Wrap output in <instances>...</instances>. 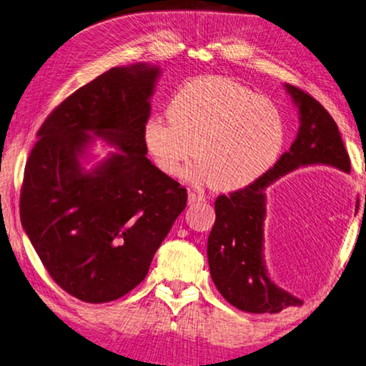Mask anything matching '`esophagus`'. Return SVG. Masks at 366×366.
Returning a JSON list of instances; mask_svg holds the SVG:
<instances>
[{
  "label": "esophagus",
  "mask_w": 366,
  "mask_h": 366,
  "mask_svg": "<svg viewBox=\"0 0 366 366\" xmlns=\"http://www.w3.org/2000/svg\"><path fill=\"white\" fill-rule=\"evenodd\" d=\"M199 202H205V196L201 194V192H196V191H189L188 194V204H199Z\"/></svg>",
  "instance_id": "34e87169"
}]
</instances>
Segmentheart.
Returning a JSON list of instances; mask_svg holds the SVG:
<instances>
[{
	"instance_id": "obj_1",
	"label": "heart",
	"mask_w": 366,
	"mask_h": 366,
	"mask_svg": "<svg viewBox=\"0 0 366 366\" xmlns=\"http://www.w3.org/2000/svg\"><path fill=\"white\" fill-rule=\"evenodd\" d=\"M277 103L224 76L186 81L169 103V118L154 114L143 143L162 174L180 177L192 154L196 175L213 188L232 191L257 180L285 143Z\"/></svg>"
}]
</instances>
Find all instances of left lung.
Instances as JSON below:
<instances>
[{"label":"left lung","instance_id":"obj_1","mask_svg":"<svg viewBox=\"0 0 366 366\" xmlns=\"http://www.w3.org/2000/svg\"><path fill=\"white\" fill-rule=\"evenodd\" d=\"M285 87L300 108L298 135L266 174L242 189L217 197V218L207 244L210 275L218 292L229 305L252 314H277L302 302L272 284L266 274L264 189L300 165L327 164L350 172L349 154L335 119L312 95L296 86Z\"/></svg>","mask_w":366,"mask_h":366}]
</instances>
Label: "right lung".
<instances>
[{"label": "right lung", "instance_id": "add662e5", "mask_svg": "<svg viewBox=\"0 0 366 366\" xmlns=\"http://www.w3.org/2000/svg\"><path fill=\"white\" fill-rule=\"evenodd\" d=\"M159 68L114 66L47 116L25 165L20 219L61 290L100 305L147 277L188 192L147 157V124ZM103 136L122 149L94 172L77 157Z\"/></svg>", "mask_w": 366, "mask_h": 366}]
</instances>
